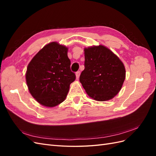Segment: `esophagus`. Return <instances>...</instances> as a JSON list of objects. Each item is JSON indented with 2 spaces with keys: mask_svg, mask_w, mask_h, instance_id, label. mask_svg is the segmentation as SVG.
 <instances>
[{
  "mask_svg": "<svg viewBox=\"0 0 156 156\" xmlns=\"http://www.w3.org/2000/svg\"><path fill=\"white\" fill-rule=\"evenodd\" d=\"M80 73H81V72H77L76 73H75V75H76V79H79V76H80Z\"/></svg>",
  "mask_w": 156,
  "mask_h": 156,
  "instance_id": "esophagus-1",
  "label": "esophagus"
}]
</instances>
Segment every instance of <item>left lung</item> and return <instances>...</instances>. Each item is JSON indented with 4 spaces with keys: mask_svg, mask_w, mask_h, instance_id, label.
Wrapping results in <instances>:
<instances>
[{
    "mask_svg": "<svg viewBox=\"0 0 156 156\" xmlns=\"http://www.w3.org/2000/svg\"><path fill=\"white\" fill-rule=\"evenodd\" d=\"M84 69L79 81L88 95L99 101L112 99L120 92L126 78L124 64L106 47L84 48Z\"/></svg>",
    "mask_w": 156,
    "mask_h": 156,
    "instance_id": "left-lung-1",
    "label": "left lung"
}]
</instances>
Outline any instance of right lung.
<instances>
[{"mask_svg":"<svg viewBox=\"0 0 156 156\" xmlns=\"http://www.w3.org/2000/svg\"><path fill=\"white\" fill-rule=\"evenodd\" d=\"M70 64L68 48L55 41L45 45L31 60L26 82L30 94L41 105L53 107L65 100L75 79Z\"/></svg>","mask_w":156,"mask_h":156,"instance_id":"right-lung-1","label":"right lung"}]
</instances>
